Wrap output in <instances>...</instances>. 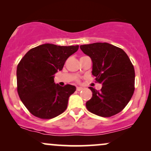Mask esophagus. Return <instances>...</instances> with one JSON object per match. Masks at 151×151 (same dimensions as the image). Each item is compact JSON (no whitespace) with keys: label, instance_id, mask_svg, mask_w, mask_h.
<instances>
[{"label":"esophagus","instance_id":"1","mask_svg":"<svg viewBox=\"0 0 151 151\" xmlns=\"http://www.w3.org/2000/svg\"><path fill=\"white\" fill-rule=\"evenodd\" d=\"M83 89V87H81V86H77V91H81V90Z\"/></svg>","mask_w":151,"mask_h":151}]
</instances>
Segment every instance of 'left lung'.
<instances>
[{
  "label": "left lung",
  "instance_id": "8db88e82",
  "mask_svg": "<svg viewBox=\"0 0 151 151\" xmlns=\"http://www.w3.org/2000/svg\"><path fill=\"white\" fill-rule=\"evenodd\" d=\"M80 49L92 61L91 73L102 84L97 91L89 86L92 97L86 106L92 114L110 117L121 111L134 92V67L126 53L107 42L82 45Z\"/></svg>",
  "mask_w": 151,
  "mask_h": 151
}]
</instances>
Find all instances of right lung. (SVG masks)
Wrapping results in <instances>:
<instances>
[{
  "label": "right lung",
  "mask_w": 151,
  "mask_h": 151,
  "mask_svg": "<svg viewBox=\"0 0 151 151\" xmlns=\"http://www.w3.org/2000/svg\"><path fill=\"white\" fill-rule=\"evenodd\" d=\"M79 45H41L29 50L17 67L18 93L25 106L35 116L43 119L63 113L75 86L55 84V74L63 68L69 57Z\"/></svg>",
  "instance_id": "1"
}]
</instances>
